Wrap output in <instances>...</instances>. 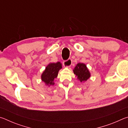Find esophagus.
<instances>
[{
  "label": "esophagus",
  "mask_w": 128,
  "mask_h": 128,
  "mask_svg": "<svg viewBox=\"0 0 128 128\" xmlns=\"http://www.w3.org/2000/svg\"><path fill=\"white\" fill-rule=\"evenodd\" d=\"M72 64V61L70 59H68L66 61H64L63 62V65L65 67H66V68H69L71 66V65Z\"/></svg>",
  "instance_id": "esophagus-1"
}]
</instances>
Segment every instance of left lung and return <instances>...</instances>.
<instances>
[{"mask_svg": "<svg viewBox=\"0 0 128 128\" xmlns=\"http://www.w3.org/2000/svg\"><path fill=\"white\" fill-rule=\"evenodd\" d=\"M73 71L77 79L81 82H86L91 76V74L86 64L84 63H80V62L78 63Z\"/></svg>", "mask_w": 128, "mask_h": 128, "instance_id": "1", "label": "left lung"}]
</instances>
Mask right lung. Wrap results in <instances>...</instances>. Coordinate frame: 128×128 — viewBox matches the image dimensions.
<instances>
[{"label": "right lung", "instance_id": "right-lung-1", "mask_svg": "<svg viewBox=\"0 0 128 128\" xmlns=\"http://www.w3.org/2000/svg\"><path fill=\"white\" fill-rule=\"evenodd\" d=\"M62 68V64L60 62H50L45 68L41 74V80L46 85L50 86L55 84L54 80L58 77L60 69Z\"/></svg>", "mask_w": 128, "mask_h": 128}]
</instances>
